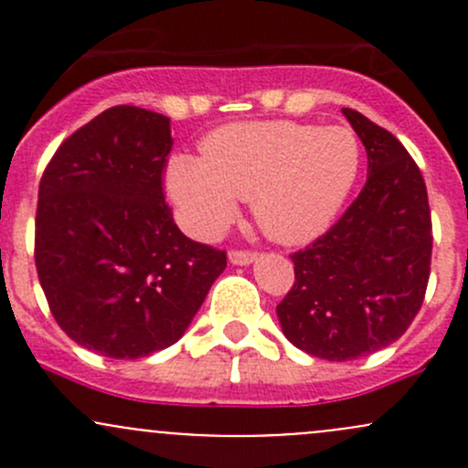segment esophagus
I'll use <instances>...</instances> for the list:
<instances>
[{
	"label": "esophagus",
	"mask_w": 468,
	"mask_h": 468,
	"mask_svg": "<svg viewBox=\"0 0 468 468\" xmlns=\"http://www.w3.org/2000/svg\"><path fill=\"white\" fill-rule=\"evenodd\" d=\"M229 261L233 264H239V267H244V264H251L253 261H256V253H251V251H230Z\"/></svg>",
	"instance_id": "obj_1"
}]
</instances>
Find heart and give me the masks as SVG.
<instances>
[{
	"instance_id": "1",
	"label": "heart",
	"mask_w": 468,
	"mask_h": 468,
	"mask_svg": "<svg viewBox=\"0 0 468 468\" xmlns=\"http://www.w3.org/2000/svg\"><path fill=\"white\" fill-rule=\"evenodd\" d=\"M360 169L362 144L348 126L239 122L212 131L201 158L174 155L165 186L181 224L197 238L224 230L239 201H251L267 238L299 244L333 224Z\"/></svg>"
}]
</instances>
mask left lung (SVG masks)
Wrapping results in <instances>:
<instances>
[{
    "instance_id": "left-lung-1",
    "label": "left lung",
    "mask_w": 468,
    "mask_h": 468,
    "mask_svg": "<svg viewBox=\"0 0 468 468\" xmlns=\"http://www.w3.org/2000/svg\"><path fill=\"white\" fill-rule=\"evenodd\" d=\"M367 149V183L342 219L292 253L294 285L276 305L301 351L344 362L380 351L410 328L431 278L432 224L421 172L405 146L342 108Z\"/></svg>"
}]
</instances>
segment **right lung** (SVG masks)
I'll return each instance as SVG.
<instances>
[{
  "label": "right lung",
  "instance_id": "1",
  "mask_svg": "<svg viewBox=\"0 0 468 468\" xmlns=\"http://www.w3.org/2000/svg\"><path fill=\"white\" fill-rule=\"evenodd\" d=\"M169 117L103 111L42 174L36 269L51 314L79 346L138 360L183 337L226 253L192 242L165 204Z\"/></svg>",
  "mask_w": 468,
  "mask_h": 468
}]
</instances>
